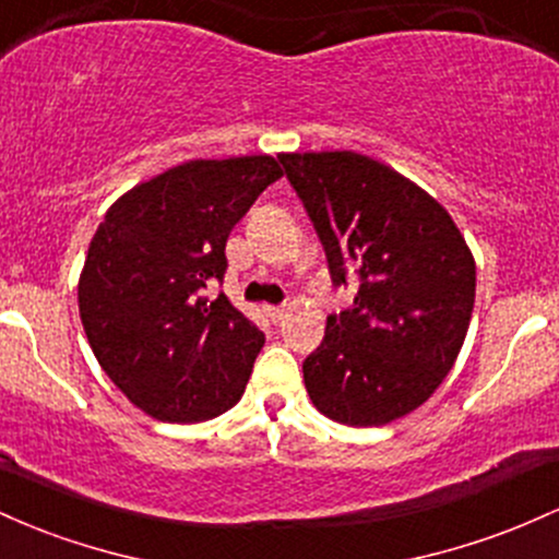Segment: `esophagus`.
<instances>
[{"mask_svg": "<svg viewBox=\"0 0 559 559\" xmlns=\"http://www.w3.org/2000/svg\"><path fill=\"white\" fill-rule=\"evenodd\" d=\"M263 313H266L269 322H282L287 317L285 306H263Z\"/></svg>", "mask_w": 559, "mask_h": 559, "instance_id": "34e87169", "label": "esophagus"}]
</instances>
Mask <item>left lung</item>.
<instances>
[{
  "instance_id": "obj_1",
  "label": "left lung",
  "mask_w": 559,
  "mask_h": 559,
  "mask_svg": "<svg viewBox=\"0 0 559 559\" xmlns=\"http://www.w3.org/2000/svg\"><path fill=\"white\" fill-rule=\"evenodd\" d=\"M287 181L328 253L332 285L354 306L330 313L324 341L304 361L319 412L378 428L432 396L465 343L475 261L438 200L367 155L282 153Z\"/></svg>"
}]
</instances>
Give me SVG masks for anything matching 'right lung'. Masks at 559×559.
Instances as JSON below:
<instances>
[{
    "instance_id": "obj_1",
    "label": "right lung",
    "mask_w": 559,
    "mask_h": 559,
    "mask_svg": "<svg viewBox=\"0 0 559 559\" xmlns=\"http://www.w3.org/2000/svg\"><path fill=\"white\" fill-rule=\"evenodd\" d=\"M282 177L272 155L190 160L118 198L92 237L79 311L99 367L160 423H203L246 393L263 332L224 293L229 231Z\"/></svg>"
}]
</instances>
